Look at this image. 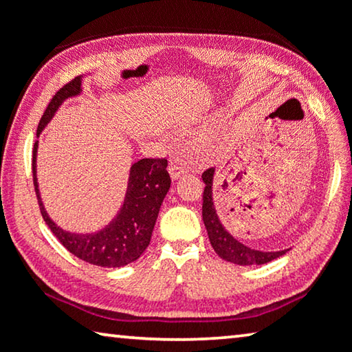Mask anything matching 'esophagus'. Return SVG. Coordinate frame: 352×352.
I'll return each mask as SVG.
<instances>
[{
  "label": "esophagus",
  "mask_w": 352,
  "mask_h": 352,
  "mask_svg": "<svg viewBox=\"0 0 352 352\" xmlns=\"http://www.w3.org/2000/svg\"><path fill=\"white\" fill-rule=\"evenodd\" d=\"M169 172H170L172 178H174V180H177V178H180L182 175L186 174L188 166L185 163H182V161H175L174 164H170Z\"/></svg>",
  "instance_id": "34e87169"
}]
</instances>
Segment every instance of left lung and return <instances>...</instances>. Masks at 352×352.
I'll list each match as a JSON object with an SVG mask.
<instances>
[{
	"label": "left lung",
	"instance_id": "8db88e82",
	"mask_svg": "<svg viewBox=\"0 0 352 352\" xmlns=\"http://www.w3.org/2000/svg\"><path fill=\"white\" fill-rule=\"evenodd\" d=\"M213 177L214 167H210L202 174V180L205 183L204 189V204H202V217L204 224L208 232V238L216 254L230 263L250 266V265H265L267 261L276 260L277 256L287 254L285 250H278V252H263V250H256L252 248L244 246L239 243L236 238H233L230 233L226 230V227L221 224L219 217H217L214 204H213Z\"/></svg>",
	"mask_w": 352,
	"mask_h": 352
}]
</instances>
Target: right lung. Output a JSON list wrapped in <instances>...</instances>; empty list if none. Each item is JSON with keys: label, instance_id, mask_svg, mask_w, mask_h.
I'll list each match as a JSON object with an SVG mask.
<instances>
[{"label": "right lung", "instance_id": "1", "mask_svg": "<svg viewBox=\"0 0 352 352\" xmlns=\"http://www.w3.org/2000/svg\"><path fill=\"white\" fill-rule=\"evenodd\" d=\"M81 92V76H76L54 94L48 103L37 126V136L41 135L50 119L58 111L65 98L75 97ZM37 142L32 148V180L38 206L43 221L50 230L59 239V243L78 258L91 265L103 267H120L136 261L147 249L152 232L158 217L161 204L170 188V175L167 172L166 158H142L131 166L128 180L126 196L116 219L103 230L89 235L69 233L59 228L50 219L41 200L36 177Z\"/></svg>", "mask_w": 352, "mask_h": 352}]
</instances>
